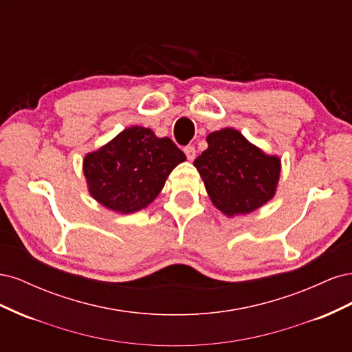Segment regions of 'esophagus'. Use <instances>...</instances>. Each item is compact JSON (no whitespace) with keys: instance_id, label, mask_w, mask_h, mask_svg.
Returning <instances> with one entry per match:
<instances>
[{"instance_id":"1","label":"esophagus","mask_w":352,"mask_h":352,"mask_svg":"<svg viewBox=\"0 0 352 352\" xmlns=\"http://www.w3.org/2000/svg\"><path fill=\"white\" fill-rule=\"evenodd\" d=\"M184 151L186 154V158L189 160V162H194L195 160V155H197V151H195V146L194 145H188L184 148Z\"/></svg>"}]
</instances>
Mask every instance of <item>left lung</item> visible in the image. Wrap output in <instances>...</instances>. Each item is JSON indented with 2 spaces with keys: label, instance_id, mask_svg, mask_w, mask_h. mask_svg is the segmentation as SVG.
<instances>
[{
  "label": "left lung",
  "instance_id": "obj_1",
  "mask_svg": "<svg viewBox=\"0 0 352 352\" xmlns=\"http://www.w3.org/2000/svg\"><path fill=\"white\" fill-rule=\"evenodd\" d=\"M207 142L194 166L223 214H248L273 198L280 175L279 157L265 155L230 127L210 133Z\"/></svg>",
  "mask_w": 352,
  "mask_h": 352
}]
</instances>
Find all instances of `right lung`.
I'll return each instance as SVG.
<instances>
[{
  "instance_id": "add662e5",
  "label": "right lung",
  "mask_w": 352,
  "mask_h": 352,
  "mask_svg": "<svg viewBox=\"0 0 352 352\" xmlns=\"http://www.w3.org/2000/svg\"><path fill=\"white\" fill-rule=\"evenodd\" d=\"M185 160L170 138L133 126L85 157L83 173L100 204L129 214L153 202L170 172Z\"/></svg>"
}]
</instances>
